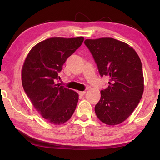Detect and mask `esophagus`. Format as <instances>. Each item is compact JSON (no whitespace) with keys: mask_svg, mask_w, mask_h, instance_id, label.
I'll return each mask as SVG.
<instances>
[{"mask_svg":"<svg viewBox=\"0 0 160 160\" xmlns=\"http://www.w3.org/2000/svg\"><path fill=\"white\" fill-rule=\"evenodd\" d=\"M79 94L80 96H83L84 94H85V93H86V91H82V92H79Z\"/></svg>","mask_w":160,"mask_h":160,"instance_id":"esophagus-1","label":"esophagus"}]
</instances>
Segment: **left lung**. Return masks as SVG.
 I'll return each mask as SVG.
<instances>
[{
	"label": "left lung",
	"mask_w": 160,
	"mask_h": 160,
	"mask_svg": "<svg viewBox=\"0 0 160 160\" xmlns=\"http://www.w3.org/2000/svg\"><path fill=\"white\" fill-rule=\"evenodd\" d=\"M100 75L108 76L109 86L101 90L95 105L102 122L117 125L128 118L138 105L144 90L142 67L138 55L128 44L113 38L86 39Z\"/></svg>",
	"instance_id": "obj_1"
}]
</instances>
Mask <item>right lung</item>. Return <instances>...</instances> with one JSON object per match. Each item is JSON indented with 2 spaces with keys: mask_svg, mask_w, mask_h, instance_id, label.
<instances>
[{
  "mask_svg": "<svg viewBox=\"0 0 160 160\" xmlns=\"http://www.w3.org/2000/svg\"><path fill=\"white\" fill-rule=\"evenodd\" d=\"M84 37H53L35 45L22 69V82L34 107L48 122L60 125L69 120L76 108L78 94L56 84L67 58Z\"/></svg>",
  "mask_w": 160,
  "mask_h": 160,
  "instance_id": "right-lung-1",
  "label": "right lung"
}]
</instances>
